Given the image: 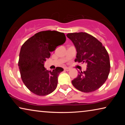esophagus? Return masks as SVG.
Masks as SVG:
<instances>
[{"instance_id": "esophagus-1", "label": "esophagus", "mask_w": 125, "mask_h": 125, "mask_svg": "<svg viewBox=\"0 0 125 125\" xmlns=\"http://www.w3.org/2000/svg\"><path fill=\"white\" fill-rule=\"evenodd\" d=\"M64 70H65V71H69L70 69H69V68H65Z\"/></svg>"}]
</instances>
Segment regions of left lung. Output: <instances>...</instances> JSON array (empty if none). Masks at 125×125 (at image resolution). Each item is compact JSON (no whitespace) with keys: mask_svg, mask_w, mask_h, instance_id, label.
Returning <instances> with one entry per match:
<instances>
[{"mask_svg":"<svg viewBox=\"0 0 125 125\" xmlns=\"http://www.w3.org/2000/svg\"><path fill=\"white\" fill-rule=\"evenodd\" d=\"M66 36L76 49L75 62L87 64L86 71L79 72L72 83L81 92L95 91L105 83L110 72V60L106 49L100 41L85 32L68 33Z\"/></svg>","mask_w":125,"mask_h":125,"instance_id":"left-lung-1","label":"left lung"}]
</instances>
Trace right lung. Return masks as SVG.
I'll return each mask as SVG.
<instances>
[{
    "label": "right lung",
    "instance_id": "1",
    "mask_svg": "<svg viewBox=\"0 0 125 125\" xmlns=\"http://www.w3.org/2000/svg\"><path fill=\"white\" fill-rule=\"evenodd\" d=\"M65 41L64 33L45 31L36 33L23 44L18 65L22 81L32 93L46 95L56 89L58 76L64 69L57 67L48 71L44 68V62L50 57V52Z\"/></svg>",
    "mask_w": 125,
    "mask_h": 125
}]
</instances>
